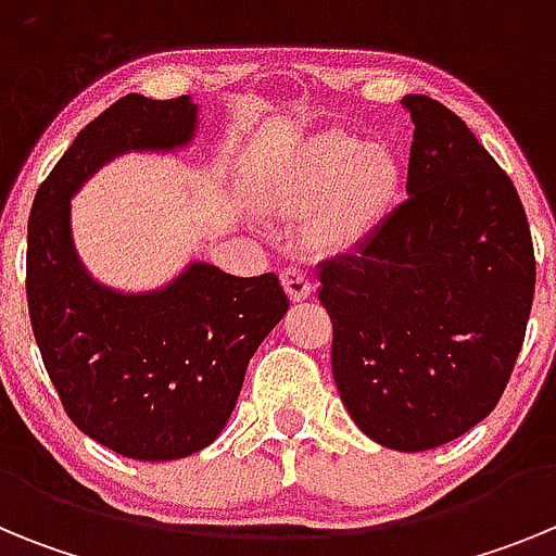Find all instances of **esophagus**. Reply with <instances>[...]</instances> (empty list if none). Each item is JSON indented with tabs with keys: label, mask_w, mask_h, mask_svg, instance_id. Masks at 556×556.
<instances>
[{
	"label": "esophagus",
	"mask_w": 556,
	"mask_h": 556,
	"mask_svg": "<svg viewBox=\"0 0 556 556\" xmlns=\"http://www.w3.org/2000/svg\"><path fill=\"white\" fill-rule=\"evenodd\" d=\"M281 283H283V289H287V294L292 298V301H306V298H312V292H314L312 278H308L306 269H301V267L283 269Z\"/></svg>",
	"instance_id": "obj_1"
}]
</instances>
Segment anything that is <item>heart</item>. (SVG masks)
<instances>
[{"label": "heart", "instance_id": "obj_1", "mask_svg": "<svg viewBox=\"0 0 556 556\" xmlns=\"http://www.w3.org/2000/svg\"><path fill=\"white\" fill-rule=\"evenodd\" d=\"M401 186L395 155L370 141L328 132L303 150L301 161L278 184L292 208H321L320 236L333 248H353L370 239L384 219Z\"/></svg>", "mask_w": 556, "mask_h": 556}]
</instances>
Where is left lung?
<instances>
[{
  "instance_id": "1",
  "label": "left lung",
  "mask_w": 556,
  "mask_h": 556,
  "mask_svg": "<svg viewBox=\"0 0 556 556\" xmlns=\"http://www.w3.org/2000/svg\"><path fill=\"white\" fill-rule=\"evenodd\" d=\"M415 122L406 194L320 269L331 370L353 424L395 451L445 445L495 409L527 337L534 248L513 180L443 102Z\"/></svg>"
}]
</instances>
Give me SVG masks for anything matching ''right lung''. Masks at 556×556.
I'll return each mask as SVG.
<instances>
[{
    "label": "right lung",
    "mask_w": 556,
    "mask_h": 556,
    "mask_svg": "<svg viewBox=\"0 0 556 556\" xmlns=\"http://www.w3.org/2000/svg\"><path fill=\"white\" fill-rule=\"evenodd\" d=\"M198 125L189 97L127 94L88 122L38 186L27 223V308L72 424L130 459L166 462L217 440L250 356L289 308L275 273L236 278L194 262L161 292L122 294L83 269L72 194L125 150H175Z\"/></svg>",
    "instance_id": "obj_1"
}]
</instances>
